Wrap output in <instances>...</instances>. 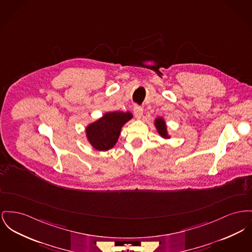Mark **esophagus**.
Segmentation results:
<instances>
[{
  "label": "esophagus",
  "mask_w": 252,
  "mask_h": 252,
  "mask_svg": "<svg viewBox=\"0 0 252 252\" xmlns=\"http://www.w3.org/2000/svg\"><path fill=\"white\" fill-rule=\"evenodd\" d=\"M134 115L137 117V118H141L142 115H143V107L138 105V104H135L133 107Z\"/></svg>",
  "instance_id": "obj_1"
}]
</instances>
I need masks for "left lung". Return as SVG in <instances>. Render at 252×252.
I'll use <instances>...</instances> for the list:
<instances>
[{"mask_svg":"<svg viewBox=\"0 0 252 252\" xmlns=\"http://www.w3.org/2000/svg\"><path fill=\"white\" fill-rule=\"evenodd\" d=\"M155 126L158 129V132L160 133L161 136L167 138V133H166V126H165V123L163 122V120L162 118L156 119L155 121Z\"/></svg>","mask_w":252,"mask_h":252,"instance_id":"1","label":"left lung"}]
</instances>
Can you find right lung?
I'll list each match as a JSON object with an SVG mask.
<instances>
[{"label":"right lung","instance_id":"1","mask_svg":"<svg viewBox=\"0 0 252 252\" xmlns=\"http://www.w3.org/2000/svg\"><path fill=\"white\" fill-rule=\"evenodd\" d=\"M131 118L130 112L114 111L104 114L103 118L88 126L87 136L89 143L100 151L113 148L118 141L122 126Z\"/></svg>","mask_w":252,"mask_h":252}]
</instances>
